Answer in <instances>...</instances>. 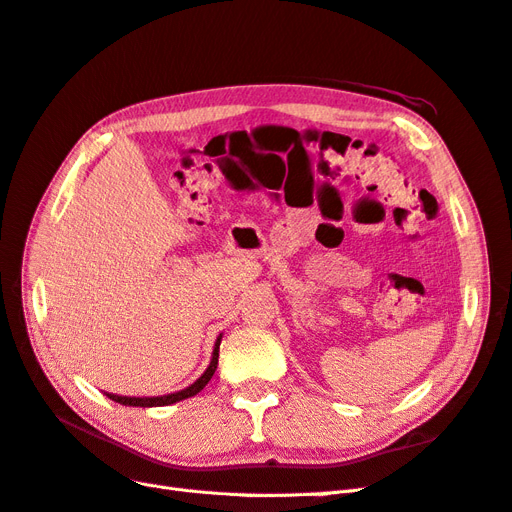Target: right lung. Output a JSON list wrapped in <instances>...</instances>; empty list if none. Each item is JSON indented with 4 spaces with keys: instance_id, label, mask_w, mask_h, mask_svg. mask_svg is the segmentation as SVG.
Here are the masks:
<instances>
[{
    "instance_id": "obj_1",
    "label": "right lung",
    "mask_w": 512,
    "mask_h": 512,
    "mask_svg": "<svg viewBox=\"0 0 512 512\" xmlns=\"http://www.w3.org/2000/svg\"><path fill=\"white\" fill-rule=\"evenodd\" d=\"M220 342L222 337H218V342H215V348H213V359H211V365L207 367V371L203 376H200L192 386H188V389H183L179 393H170V395H162V397H121V395H113V393H106L108 399L117 401V404L121 406H138V408H158V406H170L175 404V401H181V399H188V397H194L196 393H200L207 386V382L211 380V376L215 374V369H218V356H220Z\"/></svg>"
}]
</instances>
